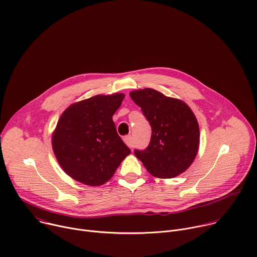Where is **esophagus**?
<instances>
[{"label":"esophagus","instance_id":"34e87169","mask_svg":"<svg viewBox=\"0 0 257 257\" xmlns=\"http://www.w3.org/2000/svg\"><path fill=\"white\" fill-rule=\"evenodd\" d=\"M123 140H124V142L129 146V148H132V137H131V135L125 136V137L123 138Z\"/></svg>","mask_w":257,"mask_h":257}]
</instances>
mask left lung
<instances>
[{"label":"left lung","instance_id":"1","mask_svg":"<svg viewBox=\"0 0 257 257\" xmlns=\"http://www.w3.org/2000/svg\"><path fill=\"white\" fill-rule=\"evenodd\" d=\"M130 96L152 126L148 149L134 151L136 158L157 178L170 179L184 173L199 148V126L191 108L153 88L131 91Z\"/></svg>","mask_w":257,"mask_h":257}]
</instances>
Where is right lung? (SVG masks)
Masks as SVG:
<instances>
[{"mask_svg": "<svg viewBox=\"0 0 257 257\" xmlns=\"http://www.w3.org/2000/svg\"><path fill=\"white\" fill-rule=\"evenodd\" d=\"M125 94H97L69 105L52 136L63 171L82 184L99 186L111 179L131 151L118 135L113 115Z\"/></svg>", "mask_w": 257, "mask_h": 257, "instance_id": "right-lung-1", "label": "right lung"}]
</instances>
